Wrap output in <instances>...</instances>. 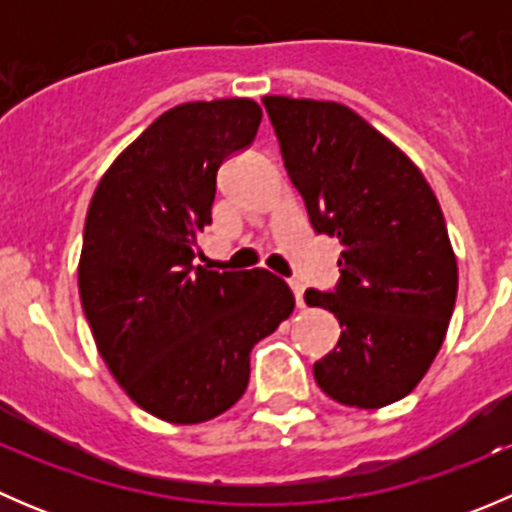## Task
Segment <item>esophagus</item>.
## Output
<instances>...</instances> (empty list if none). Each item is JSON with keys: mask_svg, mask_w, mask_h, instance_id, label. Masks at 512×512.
<instances>
[{"mask_svg": "<svg viewBox=\"0 0 512 512\" xmlns=\"http://www.w3.org/2000/svg\"><path fill=\"white\" fill-rule=\"evenodd\" d=\"M289 287H292L294 302H297V307H302V304H304V285L299 280H289Z\"/></svg>", "mask_w": 512, "mask_h": 512, "instance_id": "obj_1", "label": "esophagus"}]
</instances>
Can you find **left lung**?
Masks as SVG:
<instances>
[{"label": "left lung", "instance_id": "8db88e82", "mask_svg": "<svg viewBox=\"0 0 512 512\" xmlns=\"http://www.w3.org/2000/svg\"><path fill=\"white\" fill-rule=\"evenodd\" d=\"M262 103L314 232L342 245L337 287L304 292L342 327L337 347L314 361V379L344 406L394 404L436 359L456 304L441 205L421 170L349 106L289 96Z\"/></svg>", "mask_w": 512, "mask_h": 512}]
</instances>
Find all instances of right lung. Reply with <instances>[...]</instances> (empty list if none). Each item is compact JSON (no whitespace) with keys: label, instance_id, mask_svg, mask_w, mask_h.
Segmentation results:
<instances>
[{"label":"right lung","instance_id":"obj_1","mask_svg":"<svg viewBox=\"0 0 512 512\" xmlns=\"http://www.w3.org/2000/svg\"><path fill=\"white\" fill-rule=\"evenodd\" d=\"M260 121L252 98L170 108L113 160L86 215L79 292L98 354L143 411L180 426L245 394L252 347L294 309L272 272L193 262L220 165Z\"/></svg>","mask_w":512,"mask_h":512}]
</instances>
